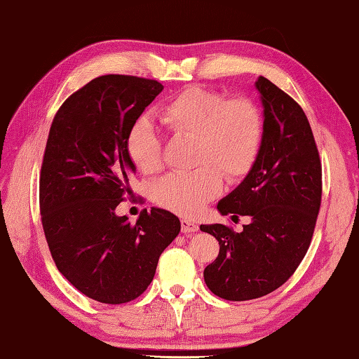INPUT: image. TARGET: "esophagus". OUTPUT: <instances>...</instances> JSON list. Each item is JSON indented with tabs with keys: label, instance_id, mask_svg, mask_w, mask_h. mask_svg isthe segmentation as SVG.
Wrapping results in <instances>:
<instances>
[{
	"label": "esophagus",
	"instance_id": "1",
	"mask_svg": "<svg viewBox=\"0 0 359 359\" xmlns=\"http://www.w3.org/2000/svg\"><path fill=\"white\" fill-rule=\"evenodd\" d=\"M181 231L187 236V233H194L198 231V226L190 220H181Z\"/></svg>",
	"mask_w": 359,
	"mask_h": 359
}]
</instances>
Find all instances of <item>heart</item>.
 Instances as JSON below:
<instances>
[{
  "label": "heart",
  "mask_w": 359,
  "mask_h": 359,
  "mask_svg": "<svg viewBox=\"0 0 359 359\" xmlns=\"http://www.w3.org/2000/svg\"><path fill=\"white\" fill-rule=\"evenodd\" d=\"M159 121L173 135L195 141L190 172H173L159 180L153 195L161 206L195 215L222 190L223 178L236 181L251 170L259 155L263 118L255 102L228 99L222 93L190 86L159 109ZM126 151L139 172L161 169V139L150 121L137 119L126 137Z\"/></svg>",
  "instance_id": "heart-1"
}]
</instances>
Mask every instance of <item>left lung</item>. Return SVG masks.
<instances>
[{
    "label": "left lung",
    "mask_w": 359,
    "mask_h": 359,
    "mask_svg": "<svg viewBox=\"0 0 359 359\" xmlns=\"http://www.w3.org/2000/svg\"><path fill=\"white\" fill-rule=\"evenodd\" d=\"M263 108L259 155L245 180L217 204L222 215H248L233 232L201 224L220 245L204 268L208 288L226 301H251L277 290L296 271L313 237L323 169L304 109L265 77L255 82Z\"/></svg>",
    "instance_id": "8db88e82"
}]
</instances>
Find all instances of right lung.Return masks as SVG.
<instances>
[{
	"instance_id": "add662e5",
	"label": "right lung",
	"mask_w": 359,
	"mask_h": 359,
	"mask_svg": "<svg viewBox=\"0 0 359 359\" xmlns=\"http://www.w3.org/2000/svg\"><path fill=\"white\" fill-rule=\"evenodd\" d=\"M164 86L108 74L63 102L49 130L40 175V212L55 265L85 296L102 304L139 297L159 255L180 233L172 212L145 209L136 224L116 208L136 173L126 137Z\"/></svg>"
}]
</instances>
